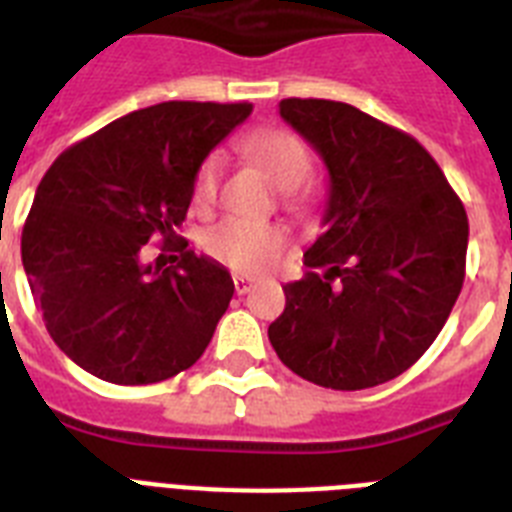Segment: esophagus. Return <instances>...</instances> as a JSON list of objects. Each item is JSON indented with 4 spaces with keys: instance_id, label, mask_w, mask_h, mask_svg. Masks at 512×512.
<instances>
[{
    "instance_id": "obj_1",
    "label": "esophagus",
    "mask_w": 512,
    "mask_h": 512,
    "mask_svg": "<svg viewBox=\"0 0 512 512\" xmlns=\"http://www.w3.org/2000/svg\"><path fill=\"white\" fill-rule=\"evenodd\" d=\"M234 289H236V294H247V291L252 289V278L242 276V273H236V276H234Z\"/></svg>"
}]
</instances>
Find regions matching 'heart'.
Listing matches in <instances>:
<instances>
[{
    "label": "heart",
    "mask_w": 512,
    "mask_h": 512,
    "mask_svg": "<svg viewBox=\"0 0 512 512\" xmlns=\"http://www.w3.org/2000/svg\"><path fill=\"white\" fill-rule=\"evenodd\" d=\"M247 156L263 169L270 182L278 187L281 205L296 216H304L315 205V190L304 182L309 171V153L294 132L281 127L257 130L244 143ZM221 179V153L203 158L195 174V200L200 205L216 197ZM286 244L283 229L273 223H252L242 218H226L205 234V249L210 255L234 270L255 273L278 255Z\"/></svg>",
    "instance_id": "heart-1"
}]
</instances>
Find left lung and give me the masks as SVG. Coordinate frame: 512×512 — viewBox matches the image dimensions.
<instances>
[{"mask_svg": "<svg viewBox=\"0 0 512 512\" xmlns=\"http://www.w3.org/2000/svg\"><path fill=\"white\" fill-rule=\"evenodd\" d=\"M281 117L330 176L325 234L268 338L291 372L333 390L393 380L432 346L466 276L468 218L437 161L356 106L283 98Z\"/></svg>", "mask_w": 512, "mask_h": 512, "instance_id": "8db88e82", "label": "left lung"}]
</instances>
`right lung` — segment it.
Listing matches in <instances>:
<instances>
[{
  "instance_id": "obj_1",
  "label": "right lung",
  "mask_w": 512,
  "mask_h": 512,
  "mask_svg": "<svg viewBox=\"0 0 512 512\" xmlns=\"http://www.w3.org/2000/svg\"><path fill=\"white\" fill-rule=\"evenodd\" d=\"M249 111L252 103H156L51 163L20 252L46 330L77 367L117 385H150L208 349L234 281L176 229L203 158ZM153 238L177 252L174 266L144 263Z\"/></svg>"
}]
</instances>
